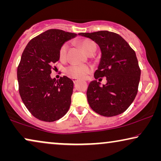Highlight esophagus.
Segmentation results:
<instances>
[{
  "label": "esophagus",
  "instance_id": "1",
  "mask_svg": "<svg viewBox=\"0 0 161 161\" xmlns=\"http://www.w3.org/2000/svg\"><path fill=\"white\" fill-rule=\"evenodd\" d=\"M72 80H73L74 83H75L77 81H78V79H77V78H72Z\"/></svg>",
  "mask_w": 161,
  "mask_h": 161
}]
</instances>
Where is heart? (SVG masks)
<instances>
[{"label":"heart","instance_id":"heart-1","mask_svg":"<svg viewBox=\"0 0 161 161\" xmlns=\"http://www.w3.org/2000/svg\"><path fill=\"white\" fill-rule=\"evenodd\" d=\"M80 45L83 50L89 54L92 51H95L96 45L93 41L89 39H83L80 41ZM69 45L64 43L60 47L59 50V58L61 60H64L67 57V53ZM92 68L89 65H80V64H72L66 69V72L69 77L73 78H84L88 74L91 72Z\"/></svg>","mask_w":161,"mask_h":161}]
</instances>
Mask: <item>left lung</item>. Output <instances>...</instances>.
<instances>
[{"label":"left lung","mask_w":161,"mask_h":161,"mask_svg":"<svg viewBox=\"0 0 161 161\" xmlns=\"http://www.w3.org/2000/svg\"><path fill=\"white\" fill-rule=\"evenodd\" d=\"M100 46L102 56L94 78L106 77L107 83H89L86 96L92 109L103 116H114L122 114L133 102L138 92L141 69L136 53L120 35L100 31L80 33Z\"/></svg>","instance_id":"8db88e82"}]
</instances>
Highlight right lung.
Here are the masks:
<instances>
[{"instance_id":"add662e5","label":"right lung","mask_w":161,"mask_h":161,"mask_svg":"<svg viewBox=\"0 0 161 161\" xmlns=\"http://www.w3.org/2000/svg\"><path fill=\"white\" fill-rule=\"evenodd\" d=\"M76 36L50 29L33 38L23 50L17 67L19 93L30 113L39 120L54 122L69 108L73 81L67 76L56 80L50 74L59 60L60 47Z\"/></svg>"}]
</instances>
